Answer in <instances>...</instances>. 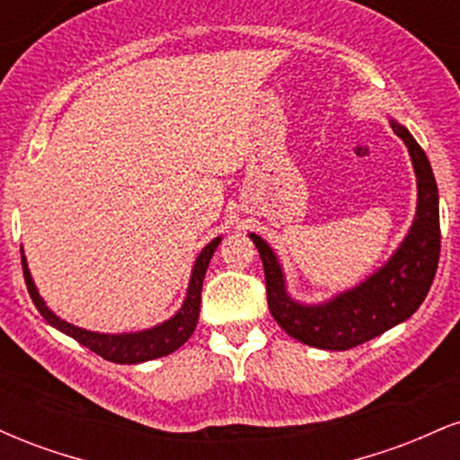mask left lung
I'll list each match as a JSON object with an SVG mask.
<instances>
[{
  "label": "left lung",
  "mask_w": 460,
  "mask_h": 460,
  "mask_svg": "<svg viewBox=\"0 0 460 460\" xmlns=\"http://www.w3.org/2000/svg\"><path fill=\"white\" fill-rule=\"evenodd\" d=\"M395 136L409 146L417 177V212L392 260L357 288L329 303L300 305L285 289L281 263L260 235L251 234L266 272L268 307L277 324L303 344L322 350H350L383 335L420 309L437 274L441 252L439 192L424 149L409 129L392 120Z\"/></svg>",
  "instance_id": "8db88e82"
}]
</instances>
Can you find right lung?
<instances>
[{
  "label": "right lung",
  "instance_id": "add662e5",
  "mask_svg": "<svg viewBox=\"0 0 460 460\" xmlns=\"http://www.w3.org/2000/svg\"><path fill=\"white\" fill-rule=\"evenodd\" d=\"M223 237H214L208 246L200 251L192 268V277H190L188 294L183 300L181 309L172 315L171 320L162 322V324L153 326V329L140 331V332H123V335H108V332H93L86 329H79V326L68 324V322L60 320L58 315L45 305V300L39 296V289H36L34 281H31V274L28 270V261L25 255H21V266H23V277L25 285H28V292L31 300H34L36 309L40 311V315L49 322L51 326H56L58 331L66 332L73 340H77L79 344L86 346L88 350H93L94 355L103 357L105 361L112 363H142L151 361V358H160L175 352L177 348H181L190 340L194 329H197L199 322V311H200V289H203V279L208 272L209 260H212L214 251L218 248Z\"/></svg>",
  "mask_w": 460,
  "mask_h": 460
}]
</instances>
